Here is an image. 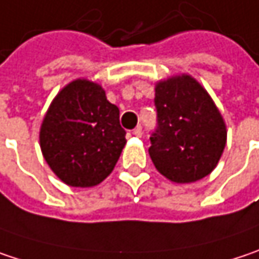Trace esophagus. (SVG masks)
I'll return each instance as SVG.
<instances>
[{
	"instance_id": "34e87169",
	"label": "esophagus",
	"mask_w": 259,
	"mask_h": 259,
	"mask_svg": "<svg viewBox=\"0 0 259 259\" xmlns=\"http://www.w3.org/2000/svg\"><path fill=\"white\" fill-rule=\"evenodd\" d=\"M133 134H134L136 137H141V134H143V130H141V126H137V128H134Z\"/></svg>"
}]
</instances>
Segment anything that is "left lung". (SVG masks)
<instances>
[{"label":"left lung","instance_id":"8db88e82","mask_svg":"<svg viewBox=\"0 0 259 259\" xmlns=\"http://www.w3.org/2000/svg\"><path fill=\"white\" fill-rule=\"evenodd\" d=\"M157 126L149 155L174 183H193L212 172L224 152L227 130L206 90L190 75L160 81L155 88Z\"/></svg>","mask_w":259,"mask_h":259}]
</instances>
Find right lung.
Segmentation results:
<instances>
[{
  "mask_svg": "<svg viewBox=\"0 0 259 259\" xmlns=\"http://www.w3.org/2000/svg\"><path fill=\"white\" fill-rule=\"evenodd\" d=\"M119 109L106 99L99 83H67L47 110L39 144L47 163L72 187H93L109 176L123 146Z\"/></svg>",
  "mask_w": 259,
  "mask_h": 259,
  "instance_id": "1",
  "label": "right lung"
}]
</instances>
